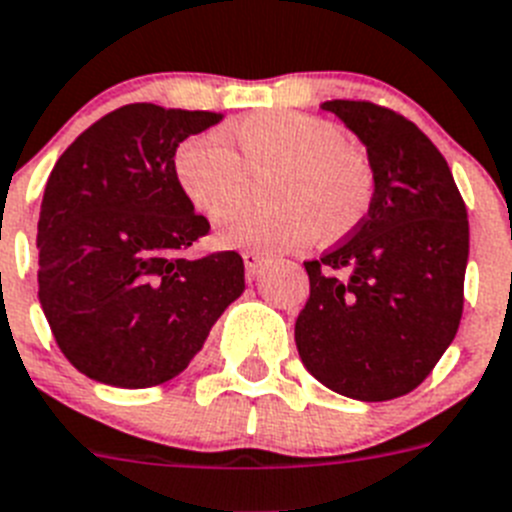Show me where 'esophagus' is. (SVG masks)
<instances>
[{
	"label": "esophagus",
	"instance_id": "34e87169",
	"mask_svg": "<svg viewBox=\"0 0 512 512\" xmlns=\"http://www.w3.org/2000/svg\"><path fill=\"white\" fill-rule=\"evenodd\" d=\"M242 257H244V265H247L249 278L260 276L265 265H268V255H265V252H257V249H249V252H244Z\"/></svg>",
	"mask_w": 512,
	"mask_h": 512
}]
</instances>
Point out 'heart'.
Returning a JSON list of instances; mask_svg holds the SVG:
<instances>
[{
	"label": "heart",
	"instance_id": "heart-1",
	"mask_svg": "<svg viewBox=\"0 0 512 512\" xmlns=\"http://www.w3.org/2000/svg\"><path fill=\"white\" fill-rule=\"evenodd\" d=\"M239 156L221 132L187 137L174 153L182 195L205 216H218L241 191L243 169L273 168L266 196L274 203L235 206L218 221L226 247L278 252L302 244L338 242L367 218L375 171L359 145L343 140L336 124L304 111L268 109L229 127Z\"/></svg>",
	"mask_w": 512,
	"mask_h": 512
}]
</instances>
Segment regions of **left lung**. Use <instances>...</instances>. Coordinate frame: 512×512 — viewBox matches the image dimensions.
I'll return each mask as SVG.
<instances>
[{"label": "left lung", "instance_id": "8db88e82", "mask_svg": "<svg viewBox=\"0 0 512 512\" xmlns=\"http://www.w3.org/2000/svg\"><path fill=\"white\" fill-rule=\"evenodd\" d=\"M375 171L349 239L304 263L309 299L296 349L325 388L390 401L422 385L463 315L468 216L448 161L414 122L369 101H325Z\"/></svg>", "mask_w": 512, "mask_h": 512}]
</instances>
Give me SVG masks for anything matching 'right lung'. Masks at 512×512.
Here are the masks:
<instances>
[{
	"label": "right lung",
	"mask_w": 512,
	"mask_h": 512,
	"mask_svg": "<svg viewBox=\"0 0 512 512\" xmlns=\"http://www.w3.org/2000/svg\"><path fill=\"white\" fill-rule=\"evenodd\" d=\"M216 111L130 103L59 156L38 216V302L62 354L90 380L169 382L244 291L236 252L187 260L210 231L174 176V153Z\"/></svg>",
	"instance_id": "obj_1"
}]
</instances>
